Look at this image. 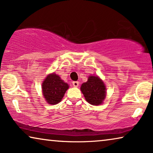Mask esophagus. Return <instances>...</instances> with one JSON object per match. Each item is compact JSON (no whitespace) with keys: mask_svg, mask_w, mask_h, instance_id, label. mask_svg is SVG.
<instances>
[{"mask_svg":"<svg viewBox=\"0 0 153 153\" xmlns=\"http://www.w3.org/2000/svg\"><path fill=\"white\" fill-rule=\"evenodd\" d=\"M72 85L74 87H78L79 85V81H73L72 82Z\"/></svg>","mask_w":153,"mask_h":153,"instance_id":"obj_1","label":"esophagus"}]
</instances>
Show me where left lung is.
I'll return each instance as SVG.
<instances>
[{
  "instance_id": "8db88e82",
  "label": "left lung",
  "mask_w": 153,
  "mask_h": 153,
  "mask_svg": "<svg viewBox=\"0 0 153 153\" xmlns=\"http://www.w3.org/2000/svg\"><path fill=\"white\" fill-rule=\"evenodd\" d=\"M81 90L85 100L93 105H100L105 98V85L97 76L88 77V81L81 85Z\"/></svg>"
}]
</instances>
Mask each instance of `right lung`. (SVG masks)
Segmentation results:
<instances>
[{
  "instance_id": "obj_1",
  "label": "right lung",
  "mask_w": 153,
  "mask_h": 153,
  "mask_svg": "<svg viewBox=\"0 0 153 153\" xmlns=\"http://www.w3.org/2000/svg\"><path fill=\"white\" fill-rule=\"evenodd\" d=\"M68 88V84L65 83L55 73L48 74L42 83V92L44 98L51 105H55L60 102Z\"/></svg>"
}]
</instances>
